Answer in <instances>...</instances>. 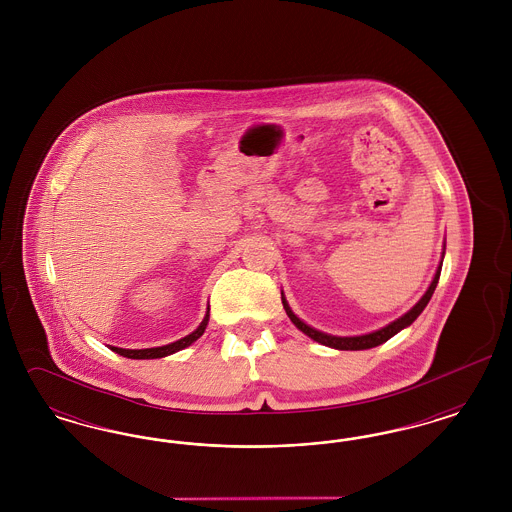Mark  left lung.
Wrapping results in <instances>:
<instances>
[{"label":"left lung","mask_w":512,"mask_h":512,"mask_svg":"<svg viewBox=\"0 0 512 512\" xmlns=\"http://www.w3.org/2000/svg\"><path fill=\"white\" fill-rule=\"evenodd\" d=\"M443 257H445V244H443V253H441V261H439L438 268H436L434 280L430 282L428 290H426L424 295L418 299V303L414 305L413 309H409L405 315H401L397 320H393L390 324H386L384 328L374 330V332H368V334H363V336H332V334L320 332V330L313 328V326H309L307 322H303L301 318L297 317V315L293 313L292 307H290V303H288V299H286L284 292H282V303H284L286 315H288L293 324H295V328H297V330H301V332H303L305 336H309L311 340L318 341V343H322V345H326V347H332V349H340V351H361V349H372V347H376V345H380V343H384V341H388L390 338H393V336H395L397 332H401L403 328L411 326L414 320L418 318V315L424 311V307L428 305V301L432 299L434 290H436V286H438L439 274H441V265H443Z\"/></svg>","instance_id":"1"}]
</instances>
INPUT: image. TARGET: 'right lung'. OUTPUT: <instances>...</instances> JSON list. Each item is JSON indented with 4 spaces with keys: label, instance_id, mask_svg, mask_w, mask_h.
Returning a JSON list of instances; mask_svg holds the SVG:
<instances>
[{
    "label": "right lung",
    "instance_id": "add662e5",
    "mask_svg": "<svg viewBox=\"0 0 512 512\" xmlns=\"http://www.w3.org/2000/svg\"><path fill=\"white\" fill-rule=\"evenodd\" d=\"M207 324H209V307H207V313L201 320V324L195 328L192 334L184 336L182 340L172 341V343L161 345V347H147V349H122V347H115V345H109V349L119 353L122 357H128V359H161V357H167V355H172L176 351H182L188 345H192L195 340H199L203 336Z\"/></svg>",
    "mask_w": 512,
    "mask_h": 512
}]
</instances>
